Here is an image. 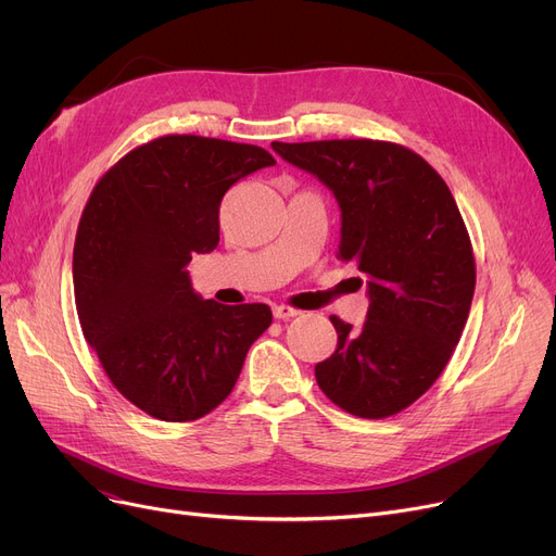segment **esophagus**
<instances>
[{"mask_svg":"<svg viewBox=\"0 0 556 556\" xmlns=\"http://www.w3.org/2000/svg\"><path fill=\"white\" fill-rule=\"evenodd\" d=\"M273 313H275V317H277V319H290V317L300 315V311H298V308H293V306H283V304L273 306Z\"/></svg>","mask_w":556,"mask_h":556,"instance_id":"34e87169","label":"esophagus"}]
</instances>
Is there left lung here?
I'll use <instances>...</instances> for the list:
<instances>
[{
	"mask_svg": "<svg viewBox=\"0 0 556 556\" xmlns=\"http://www.w3.org/2000/svg\"><path fill=\"white\" fill-rule=\"evenodd\" d=\"M273 149L333 191L338 258L369 277L363 327L331 315L338 349L315 365L317 386L349 415L392 417L440 378L471 311L476 256L457 202L440 173L394 141H273Z\"/></svg>",
	"mask_w": 556,
	"mask_h": 556,
	"instance_id": "obj_1",
	"label": "left lung"
}]
</instances>
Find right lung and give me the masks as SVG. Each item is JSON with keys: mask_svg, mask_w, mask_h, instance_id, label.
<instances>
[{"mask_svg": "<svg viewBox=\"0 0 556 556\" xmlns=\"http://www.w3.org/2000/svg\"><path fill=\"white\" fill-rule=\"evenodd\" d=\"M275 157L252 143L162 135L94 185L74 243V300L110 383L146 415L193 421L239 381L266 304L200 300L185 270L218 245L225 191Z\"/></svg>", "mask_w": 556, "mask_h": 556, "instance_id": "obj_1", "label": "right lung"}]
</instances>
